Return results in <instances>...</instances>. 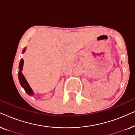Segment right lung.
Wrapping results in <instances>:
<instances>
[{
  "label": "right lung",
  "mask_w": 135,
  "mask_h": 135,
  "mask_svg": "<svg viewBox=\"0 0 135 135\" xmlns=\"http://www.w3.org/2000/svg\"><path fill=\"white\" fill-rule=\"evenodd\" d=\"M26 48H25L23 50V53L25 52L26 51ZM23 64H24V60L23 59H21V61L20 62V64H19V72H18V79H19V81L20 83V85L21 86L23 87L24 89H25L26 93L27 95H29V96H32L34 94V92H33L32 90L31 89V88L29 86V85L28 83H27L26 79H25L24 75L22 74L21 71L23 70Z\"/></svg>",
  "instance_id": "add662e5"
}]
</instances>
